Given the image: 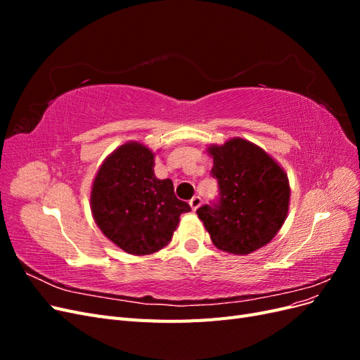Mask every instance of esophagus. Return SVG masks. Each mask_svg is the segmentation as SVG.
<instances>
[{"instance_id": "34e87169", "label": "esophagus", "mask_w": 360, "mask_h": 360, "mask_svg": "<svg viewBox=\"0 0 360 360\" xmlns=\"http://www.w3.org/2000/svg\"><path fill=\"white\" fill-rule=\"evenodd\" d=\"M189 204H191V207H192V210H197L198 207L201 205V198L197 195V197H193V198L189 201Z\"/></svg>"}]
</instances>
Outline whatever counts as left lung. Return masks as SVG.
<instances>
[{
	"label": "left lung",
	"instance_id": "obj_1",
	"mask_svg": "<svg viewBox=\"0 0 360 360\" xmlns=\"http://www.w3.org/2000/svg\"><path fill=\"white\" fill-rule=\"evenodd\" d=\"M207 153L213 158L221 200L214 207H200L197 214L217 249L252 254L271 242L287 219V172L267 151L243 138L212 144Z\"/></svg>",
	"mask_w": 360,
	"mask_h": 360
}]
</instances>
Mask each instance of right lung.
Listing matches in <instances>:
<instances>
[{
	"label": "right lung",
	"mask_w": 360,
	"mask_h": 360,
	"mask_svg": "<svg viewBox=\"0 0 360 360\" xmlns=\"http://www.w3.org/2000/svg\"><path fill=\"white\" fill-rule=\"evenodd\" d=\"M155 153L129 141L117 147L97 169L90 193L96 225L124 252L150 255L165 248L180 214L191 205L174 195L169 179L155 176Z\"/></svg>",
	"instance_id": "1"
}]
</instances>
